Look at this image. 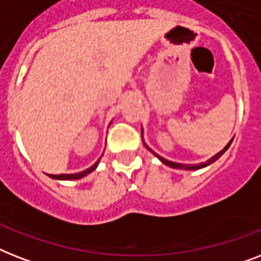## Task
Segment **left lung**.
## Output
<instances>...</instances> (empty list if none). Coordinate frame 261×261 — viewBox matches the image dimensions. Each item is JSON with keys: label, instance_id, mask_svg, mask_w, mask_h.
<instances>
[{"label": "left lung", "instance_id": "obj_1", "mask_svg": "<svg viewBox=\"0 0 261 261\" xmlns=\"http://www.w3.org/2000/svg\"><path fill=\"white\" fill-rule=\"evenodd\" d=\"M233 142V139H231L230 142L227 143L226 146L223 147L222 150L219 151V153H217V154L214 155V157H211L210 160H207L206 163H200V164H195V165H187V164H178V163H173V161H169V160H167V159H164V157H161V155H159V154H155L154 151L151 150L150 147L147 146V145H145V146L147 147V149H149V150L151 151V153H153V154L155 155V157H159V160L160 161H161V163L163 164H165V165H168V167H171V168H174V169H187V171H196V169H202V168H204V167H207V165H210V164H213L214 163V161H217V160L219 159V157H221V155L223 154V153H225V151L227 150V149H229V146H230V143Z\"/></svg>", "mask_w": 261, "mask_h": 261}]
</instances>
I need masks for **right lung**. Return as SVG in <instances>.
I'll list each match as a JSON object with an SVG mask.
<instances>
[{"instance_id":"obj_1","label":"right lung","mask_w":261,"mask_h":261,"mask_svg":"<svg viewBox=\"0 0 261 261\" xmlns=\"http://www.w3.org/2000/svg\"><path fill=\"white\" fill-rule=\"evenodd\" d=\"M98 161H100V159L96 161V163L92 165L90 168H88V169H85V171L83 172H79V173H70V174H50L51 178H55V180H79V178H83L85 177L87 174H89L90 172H93L96 168H97L98 165Z\"/></svg>"}]
</instances>
